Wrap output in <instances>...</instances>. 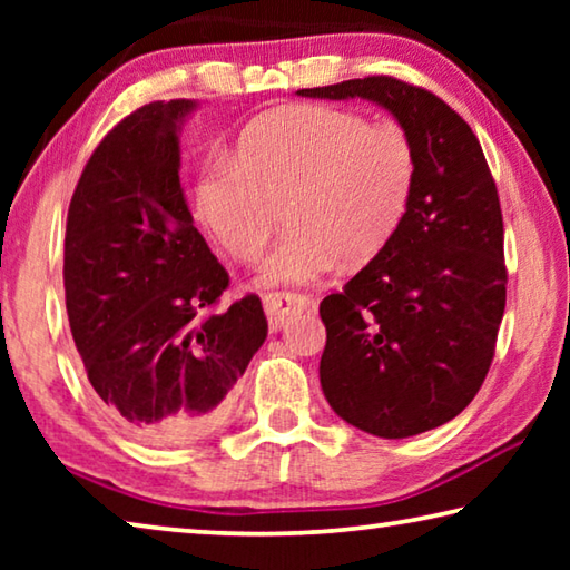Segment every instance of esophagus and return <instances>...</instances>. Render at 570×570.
Returning <instances> with one entry per match:
<instances>
[{
    "instance_id": "34e87169",
    "label": "esophagus",
    "mask_w": 570,
    "mask_h": 570,
    "mask_svg": "<svg viewBox=\"0 0 570 570\" xmlns=\"http://www.w3.org/2000/svg\"><path fill=\"white\" fill-rule=\"evenodd\" d=\"M312 304H314L312 296L298 294V292H268L264 296V308H266L272 330H282L288 316L294 312H302V308H308Z\"/></svg>"
}]
</instances>
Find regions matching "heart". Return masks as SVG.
I'll list each match as a JSON object with an SVG mask.
<instances>
[{
    "instance_id": "obj_1",
    "label": "heart",
    "mask_w": 570,
    "mask_h": 570,
    "mask_svg": "<svg viewBox=\"0 0 570 570\" xmlns=\"http://www.w3.org/2000/svg\"><path fill=\"white\" fill-rule=\"evenodd\" d=\"M417 156L392 122L330 105H298L258 120L238 142L234 168L198 188V214L230 256L254 264L282 224L292 234L268 258L266 284H308L342 258L382 254L407 214Z\"/></svg>"
}]
</instances>
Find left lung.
Here are the masks:
<instances>
[{
	"label": "left lung",
	"mask_w": 570,
	"mask_h": 570,
	"mask_svg": "<svg viewBox=\"0 0 570 570\" xmlns=\"http://www.w3.org/2000/svg\"><path fill=\"white\" fill-rule=\"evenodd\" d=\"M298 95L382 105L417 156L397 234L320 306L324 397L370 435L435 430L482 387L503 322L508 272L493 173L470 125L417 85L372 75Z\"/></svg>",
	"instance_id": "obj_1"
}]
</instances>
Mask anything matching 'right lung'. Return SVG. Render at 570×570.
<instances>
[{
  "label": "right lung",
  "mask_w": 570,
  "mask_h": 570,
  "mask_svg": "<svg viewBox=\"0 0 570 570\" xmlns=\"http://www.w3.org/2000/svg\"><path fill=\"white\" fill-rule=\"evenodd\" d=\"M193 100L142 105L105 135L67 210L65 304L105 410L150 445H186L226 420L264 344L262 298L220 304L228 272L193 226L178 130Z\"/></svg>",
  "instance_id": "obj_1"
}]
</instances>
